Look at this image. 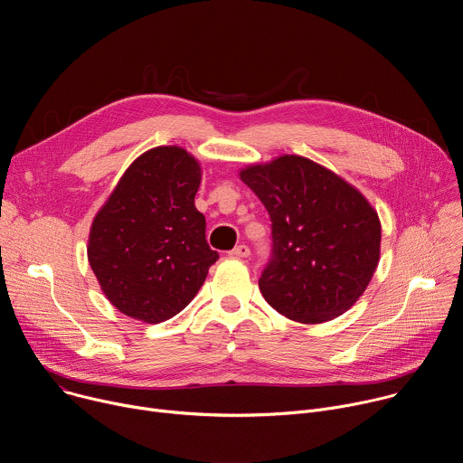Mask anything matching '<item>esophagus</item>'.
<instances>
[{
  "label": "esophagus",
  "mask_w": 463,
  "mask_h": 463,
  "mask_svg": "<svg viewBox=\"0 0 463 463\" xmlns=\"http://www.w3.org/2000/svg\"><path fill=\"white\" fill-rule=\"evenodd\" d=\"M232 258H247L250 254V249L247 245H236L231 252H229Z\"/></svg>",
  "instance_id": "obj_1"
}]
</instances>
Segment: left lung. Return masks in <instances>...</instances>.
Wrapping results in <instances>:
<instances>
[{
  "label": "left lung",
  "instance_id": "1",
  "mask_svg": "<svg viewBox=\"0 0 463 463\" xmlns=\"http://www.w3.org/2000/svg\"><path fill=\"white\" fill-rule=\"evenodd\" d=\"M240 179L273 222V256L258 280L263 298L302 324L348 311L381 256V222L366 197L335 172L289 154L241 168Z\"/></svg>",
  "mask_w": 463,
  "mask_h": 463
}]
</instances>
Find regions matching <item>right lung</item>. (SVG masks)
<instances>
[{
    "mask_svg": "<svg viewBox=\"0 0 463 463\" xmlns=\"http://www.w3.org/2000/svg\"><path fill=\"white\" fill-rule=\"evenodd\" d=\"M202 165L181 146H157L131 163L97 213L88 260L106 298L124 315L157 324L184 309L220 258L205 240L194 197Z\"/></svg>",
    "mask_w": 463,
    "mask_h": 463,
    "instance_id": "add662e5",
    "label": "right lung"
}]
</instances>
